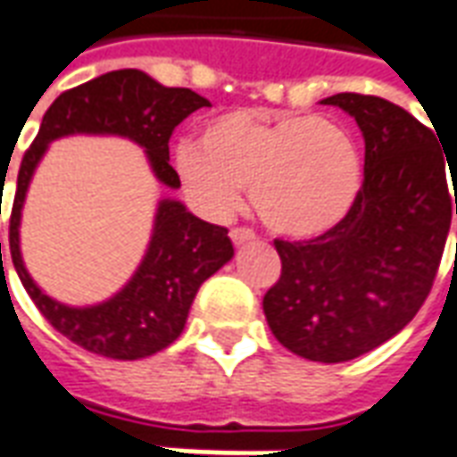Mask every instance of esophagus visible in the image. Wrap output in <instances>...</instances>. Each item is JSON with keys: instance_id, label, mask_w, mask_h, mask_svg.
<instances>
[{"instance_id": "esophagus-1", "label": "esophagus", "mask_w": 457, "mask_h": 457, "mask_svg": "<svg viewBox=\"0 0 457 457\" xmlns=\"http://www.w3.org/2000/svg\"><path fill=\"white\" fill-rule=\"evenodd\" d=\"M257 237L254 232L249 228H232L229 229V239L235 242V245H245V242H252V239Z\"/></svg>"}]
</instances>
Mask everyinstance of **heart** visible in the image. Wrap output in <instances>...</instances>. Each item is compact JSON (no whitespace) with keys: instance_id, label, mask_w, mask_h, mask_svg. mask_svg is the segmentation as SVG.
<instances>
[{"instance_id":"obj_1","label":"heart","mask_w":457,"mask_h":457,"mask_svg":"<svg viewBox=\"0 0 457 457\" xmlns=\"http://www.w3.org/2000/svg\"><path fill=\"white\" fill-rule=\"evenodd\" d=\"M176 169L212 218L235 212L249 186L262 222L294 239L336 228L362 188L357 144L343 124L320 114H218L203 127L200 144L176 146Z\"/></svg>"}]
</instances>
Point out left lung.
<instances>
[{"mask_svg": "<svg viewBox=\"0 0 457 457\" xmlns=\"http://www.w3.org/2000/svg\"><path fill=\"white\" fill-rule=\"evenodd\" d=\"M320 104H336L362 129V188L333 229L274 239L281 277L264 296V316L298 357L347 362L396 336L431 294L453 195L436 134L399 104L357 93Z\"/></svg>", "mask_w": 457, "mask_h": 457, "instance_id": "obj_1", "label": "left lung"}]
</instances>
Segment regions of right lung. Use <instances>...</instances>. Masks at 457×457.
Here are the masks:
<instances>
[{
    "label": "right lung",
    "mask_w": 457,
    "mask_h": 457,
    "mask_svg": "<svg viewBox=\"0 0 457 457\" xmlns=\"http://www.w3.org/2000/svg\"><path fill=\"white\" fill-rule=\"evenodd\" d=\"M200 107H210V103L188 87H163L134 68L112 71L58 95L44 114L34 144L26 149L9 218L12 262L46 320L87 353L139 360L169 347L186 328L200 284L228 264L235 249L225 228L195 218L179 200H161L146 257L129 284L97 306L58 303L36 287L19 252L21 208L36 163L58 137L120 134L146 149L151 169L163 186L180 188L179 173L169 163V139L180 121Z\"/></svg>",
    "instance_id": "1"
}]
</instances>
